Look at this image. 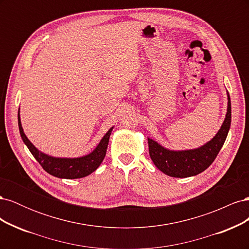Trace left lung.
Segmentation results:
<instances>
[{"label": "left lung", "mask_w": 249, "mask_h": 249, "mask_svg": "<svg viewBox=\"0 0 249 249\" xmlns=\"http://www.w3.org/2000/svg\"><path fill=\"white\" fill-rule=\"evenodd\" d=\"M231 120V99L228 92V110L224 122L215 136L200 147L171 150L147 138L150 159L157 168L172 178H189L205 171L212 164L228 137Z\"/></svg>", "instance_id": "1"}]
</instances>
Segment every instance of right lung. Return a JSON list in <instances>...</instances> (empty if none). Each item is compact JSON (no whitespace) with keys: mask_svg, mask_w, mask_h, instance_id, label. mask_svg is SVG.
<instances>
[{"mask_svg":"<svg viewBox=\"0 0 249 249\" xmlns=\"http://www.w3.org/2000/svg\"><path fill=\"white\" fill-rule=\"evenodd\" d=\"M18 119L20 137L30 152H31L35 159L39 162L44 170L50 173V175L59 178H81L89 176L90 173H92L99 168L105 156H106L109 138L113 130V126L110 127V130L105 134V136L102 138L99 144L90 154L78 158H58L40 152L28 139L21 126L19 109Z\"/></svg>","mask_w":249,"mask_h":249,"instance_id":"1","label":"right lung"}]
</instances>
